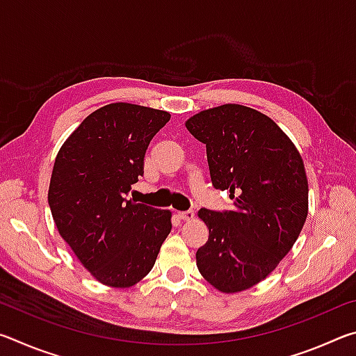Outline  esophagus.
Segmentation results:
<instances>
[{"label": "esophagus", "instance_id": "esophagus-1", "mask_svg": "<svg viewBox=\"0 0 356 356\" xmlns=\"http://www.w3.org/2000/svg\"><path fill=\"white\" fill-rule=\"evenodd\" d=\"M179 216L182 220H186V221H190V220H193L195 218V210H184V212H179Z\"/></svg>", "mask_w": 356, "mask_h": 356}]
</instances>
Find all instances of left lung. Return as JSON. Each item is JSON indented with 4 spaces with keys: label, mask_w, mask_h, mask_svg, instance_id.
<instances>
[{
    "label": "left lung",
    "mask_w": 356,
    "mask_h": 356,
    "mask_svg": "<svg viewBox=\"0 0 356 356\" xmlns=\"http://www.w3.org/2000/svg\"><path fill=\"white\" fill-rule=\"evenodd\" d=\"M185 125L206 144L212 185L234 201V210H200L209 240L196 265L218 291H245L272 273L300 236L308 215L303 160L272 119L248 106H216Z\"/></svg>",
    "instance_id": "obj_1"
}]
</instances>
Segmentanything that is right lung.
<instances>
[{
    "instance_id": "1",
    "label": "right lung",
    "mask_w": 356,
    "mask_h": 356,
    "mask_svg": "<svg viewBox=\"0 0 356 356\" xmlns=\"http://www.w3.org/2000/svg\"><path fill=\"white\" fill-rule=\"evenodd\" d=\"M171 114L111 104L83 120L58 152L48 190L53 220L102 284L129 287L152 270L171 212L127 200L149 143Z\"/></svg>"
}]
</instances>
